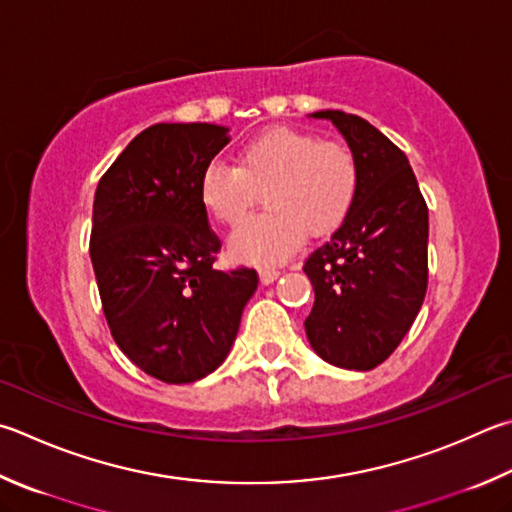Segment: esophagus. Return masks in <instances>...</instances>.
Here are the masks:
<instances>
[{
  "label": "esophagus",
  "instance_id": "34e87169",
  "mask_svg": "<svg viewBox=\"0 0 512 512\" xmlns=\"http://www.w3.org/2000/svg\"><path fill=\"white\" fill-rule=\"evenodd\" d=\"M259 277H262L264 284H271L280 277V271H277V268H262V271H259Z\"/></svg>",
  "mask_w": 512,
  "mask_h": 512
}]
</instances>
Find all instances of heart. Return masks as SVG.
<instances>
[{"mask_svg": "<svg viewBox=\"0 0 512 512\" xmlns=\"http://www.w3.org/2000/svg\"><path fill=\"white\" fill-rule=\"evenodd\" d=\"M264 190L268 212L241 226L230 250L246 262L277 264L306 232L324 237L340 228L358 199L360 163L345 143L275 127L241 147L237 165L210 161L199 181L201 203L230 228L248 217Z\"/></svg>", "mask_w": 512, "mask_h": 512, "instance_id": "b5f03b06", "label": "heart"}]
</instances>
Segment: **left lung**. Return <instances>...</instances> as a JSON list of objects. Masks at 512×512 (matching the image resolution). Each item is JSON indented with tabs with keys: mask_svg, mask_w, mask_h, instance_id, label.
Returning <instances> with one entry per match:
<instances>
[{
	"mask_svg": "<svg viewBox=\"0 0 512 512\" xmlns=\"http://www.w3.org/2000/svg\"><path fill=\"white\" fill-rule=\"evenodd\" d=\"M347 138L360 192L340 228L306 257L315 302L306 338L322 360L369 371L392 356L427 291V203L403 150L365 118L315 111Z\"/></svg>",
	"mask_w": 512,
	"mask_h": 512,
	"instance_id": "8db88e82",
	"label": "left lung"
}]
</instances>
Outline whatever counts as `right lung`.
Here are the masks:
<instances>
[{"mask_svg":"<svg viewBox=\"0 0 512 512\" xmlns=\"http://www.w3.org/2000/svg\"><path fill=\"white\" fill-rule=\"evenodd\" d=\"M210 123L143 129L98 181L89 255L120 351L163 383H194L226 360L255 268H215L221 241L199 197L228 143Z\"/></svg>","mask_w":512,"mask_h":512,"instance_id":"obj_1","label":"right lung"}]
</instances>
